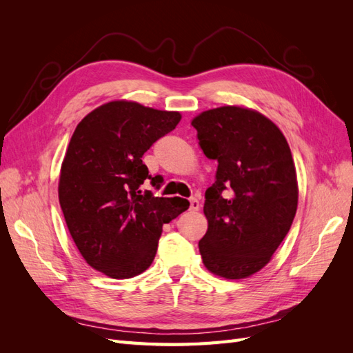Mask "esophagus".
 Listing matches in <instances>:
<instances>
[{
  "instance_id": "obj_1",
  "label": "esophagus",
  "mask_w": 353,
  "mask_h": 353,
  "mask_svg": "<svg viewBox=\"0 0 353 353\" xmlns=\"http://www.w3.org/2000/svg\"><path fill=\"white\" fill-rule=\"evenodd\" d=\"M199 208H200L199 200H197L196 197L190 199V209H191V210H199Z\"/></svg>"
}]
</instances>
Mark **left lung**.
Listing matches in <instances>:
<instances>
[{"label": "left lung", "mask_w": 353, "mask_h": 353, "mask_svg": "<svg viewBox=\"0 0 353 353\" xmlns=\"http://www.w3.org/2000/svg\"><path fill=\"white\" fill-rule=\"evenodd\" d=\"M203 153L218 162L206 190L203 263L228 280L262 270L287 236L297 209V179L283 132L258 112L225 105L191 122Z\"/></svg>", "instance_id": "obj_1"}]
</instances>
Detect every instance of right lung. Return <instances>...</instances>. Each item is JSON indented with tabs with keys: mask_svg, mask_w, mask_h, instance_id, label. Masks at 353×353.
<instances>
[{
	"mask_svg": "<svg viewBox=\"0 0 353 353\" xmlns=\"http://www.w3.org/2000/svg\"><path fill=\"white\" fill-rule=\"evenodd\" d=\"M181 121L132 101H112L79 122L63 160L59 200L66 225L90 266L131 279L152 265L163 223L188 209L181 197H154L141 185L144 153Z\"/></svg>",
	"mask_w": 353,
	"mask_h": 353,
	"instance_id": "1",
	"label": "right lung"
}]
</instances>
